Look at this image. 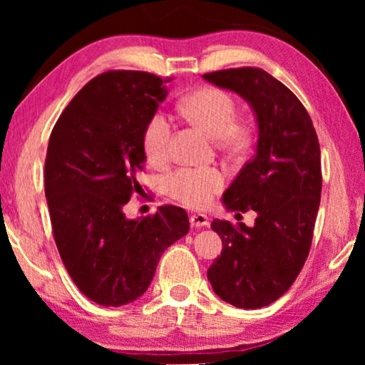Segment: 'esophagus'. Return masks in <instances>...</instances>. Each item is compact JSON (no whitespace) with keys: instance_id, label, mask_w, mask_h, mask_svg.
<instances>
[{"instance_id":"1","label":"esophagus","mask_w":365,"mask_h":365,"mask_svg":"<svg viewBox=\"0 0 365 365\" xmlns=\"http://www.w3.org/2000/svg\"><path fill=\"white\" fill-rule=\"evenodd\" d=\"M189 221H191L192 227H206V226H209V219H207L206 214H192Z\"/></svg>"}]
</instances>
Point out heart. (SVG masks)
Wrapping results in <instances>:
<instances>
[{
	"label": "heart",
	"mask_w": 365,
	"mask_h": 365,
	"mask_svg": "<svg viewBox=\"0 0 365 365\" xmlns=\"http://www.w3.org/2000/svg\"><path fill=\"white\" fill-rule=\"evenodd\" d=\"M179 111L189 121L201 128L214 139L227 138L237 141L236 106L229 94L216 88H202L179 101ZM173 124L163 113L149 119L143 136V148L148 161L159 166L169 158V139ZM222 174L212 168H182L166 179V191L176 201L191 207H202L211 202L214 194L221 191Z\"/></svg>",
	"instance_id": "1"
}]
</instances>
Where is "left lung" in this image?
<instances>
[{
	"label": "left lung",
	"mask_w": 365,
	"mask_h": 365,
	"mask_svg": "<svg viewBox=\"0 0 365 365\" xmlns=\"http://www.w3.org/2000/svg\"><path fill=\"white\" fill-rule=\"evenodd\" d=\"M202 78L239 94L257 124L256 154L222 194L227 211H254L256 221L249 227L214 219L222 251L207 279L222 301L259 309L287 292L307 259L321 204V148L302 103L264 69H222Z\"/></svg>",
	"instance_id": "obj_1"
}]
</instances>
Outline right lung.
<instances>
[{
    "mask_svg": "<svg viewBox=\"0 0 365 365\" xmlns=\"http://www.w3.org/2000/svg\"><path fill=\"white\" fill-rule=\"evenodd\" d=\"M166 96L154 74L103 73L71 99L49 136L44 192L54 241L74 284L99 306L141 297L163 252L189 231L181 207L138 219L123 211L141 189L144 129Z\"/></svg>",
    "mask_w": 365,
    "mask_h": 365,
    "instance_id": "add662e5",
    "label": "right lung"
}]
</instances>
